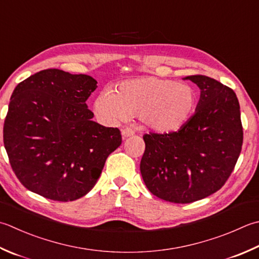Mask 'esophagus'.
<instances>
[{
    "mask_svg": "<svg viewBox=\"0 0 259 259\" xmlns=\"http://www.w3.org/2000/svg\"><path fill=\"white\" fill-rule=\"evenodd\" d=\"M121 135H122L123 139H124V138H128V137L134 136L135 131L133 129H130V128H124V129L121 130Z\"/></svg>",
    "mask_w": 259,
    "mask_h": 259,
    "instance_id": "obj_1",
    "label": "esophagus"
}]
</instances>
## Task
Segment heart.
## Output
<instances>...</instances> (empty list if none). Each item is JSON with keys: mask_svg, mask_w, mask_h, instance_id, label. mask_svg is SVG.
<instances>
[{"mask_svg": "<svg viewBox=\"0 0 259 259\" xmlns=\"http://www.w3.org/2000/svg\"><path fill=\"white\" fill-rule=\"evenodd\" d=\"M197 94L190 85L176 80L144 76L126 79L115 92L105 89L94 102V111L106 122H116L138 115L146 128L168 134L180 130L192 118Z\"/></svg>", "mask_w": 259, "mask_h": 259, "instance_id": "obj_1", "label": "heart"}]
</instances>
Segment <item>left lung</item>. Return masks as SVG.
I'll return each mask as SVG.
<instances>
[{"label":"left lung","instance_id":"1","mask_svg":"<svg viewBox=\"0 0 259 259\" xmlns=\"http://www.w3.org/2000/svg\"><path fill=\"white\" fill-rule=\"evenodd\" d=\"M184 79L201 91L194 115L175 133L145 135L140 161L147 189L173 203H191L220 190L235 168L244 138L234 91L204 75Z\"/></svg>","mask_w":259,"mask_h":259}]
</instances>
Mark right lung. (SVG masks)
<instances>
[{"mask_svg": "<svg viewBox=\"0 0 259 259\" xmlns=\"http://www.w3.org/2000/svg\"><path fill=\"white\" fill-rule=\"evenodd\" d=\"M96 84L89 75L50 68L14 89L3 141L14 174L29 191L54 201L79 199L122 143L118 128L92 120L86 100Z\"/></svg>", "mask_w": 259, "mask_h": 259, "instance_id": "1", "label": "right lung"}]
</instances>
